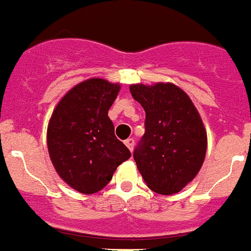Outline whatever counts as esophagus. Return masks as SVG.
Here are the masks:
<instances>
[{
	"label": "esophagus",
	"mask_w": 251,
	"mask_h": 251,
	"mask_svg": "<svg viewBox=\"0 0 251 251\" xmlns=\"http://www.w3.org/2000/svg\"><path fill=\"white\" fill-rule=\"evenodd\" d=\"M125 144H126V147H127V148L130 149V151H132V149H134V144H135V140H134V139H132V138L126 139Z\"/></svg>",
	"instance_id": "obj_1"
}]
</instances>
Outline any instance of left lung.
<instances>
[{
  "mask_svg": "<svg viewBox=\"0 0 251 251\" xmlns=\"http://www.w3.org/2000/svg\"><path fill=\"white\" fill-rule=\"evenodd\" d=\"M145 111V132L134 151L149 189L171 195L182 190L201 170L207 151L203 121L184 90L171 83L130 86Z\"/></svg>",
  "mask_w": 251,
  "mask_h": 251,
  "instance_id": "8db88e82",
  "label": "left lung"
}]
</instances>
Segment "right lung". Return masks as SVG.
<instances>
[{
    "instance_id": "right-lung-1",
    "label": "right lung",
    "mask_w": 251,
    "mask_h": 251,
    "mask_svg": "<svg viewBox=\"0 0 251 251\" xmlns=\"http://www.w3.org/2000/svg\"><path fill=\"white\" fill-rule=\"evenodd\" d=\"M119 84L89 79L77 84L54 108L47 130L50 161L60 177L83 194L102 190L131 153L115 135L108 109Z\"/></svg>"
}]
</instances>
